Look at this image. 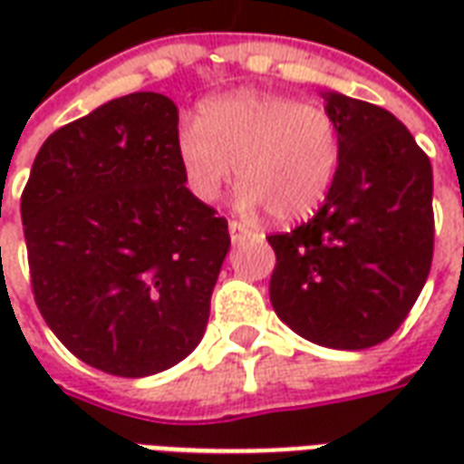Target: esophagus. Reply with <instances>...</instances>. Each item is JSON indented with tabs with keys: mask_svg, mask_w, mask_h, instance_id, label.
Returning <instances> with one entry per match:
<instances>
[{
	"mask_svg": "<svg viewBox=\"0 0 464 464\" xmlns=\"http://www.w3.org/2000/svg\"><path fill=\"white\" fill-rule=\"evenodd\" d=\"M228 233H231L233 243H241L246 236H251V231H248L246 226H241V223H236V221L228 223Z\"/></svg>",
	"mask_w": 464,
	"mask_h": 464,
	"instance_id": "1",
	"label": "esophagus"
}]
</instances>
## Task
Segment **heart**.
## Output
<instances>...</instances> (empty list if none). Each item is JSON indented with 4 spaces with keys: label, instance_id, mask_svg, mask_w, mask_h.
Wrapping results in <instances>:
<instances>
[{
    "label": "heart",
    "instance_id": "heart-1",
    "mask_svg": "<svg viewBox=\"0 0 464 464\" xmlns=\"http://www.w3.org/2000/svg\"><path fill=\"white\" fill-rule=\"evenodd\" d=\"M341 126L323 106L293 96L233 92L208 99L176 133L188 191L216 201L238 169L246 213L298 223L321 208L341 163Z\"/></svg>",
    "mask_w": 464,
    "mask_h": 464
}]
</instances>
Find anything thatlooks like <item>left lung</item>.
Segmentation results:
<instances>
[{
    "label": "left lung",
    "instance_id": "1",
    "mask_svg": "<svg viewBox=\"0 0 464 464\" xmlns=\"http://www.w3.org/2000/svg\"><path fill=\"white\" fill-rule=\"evenodd\" d=\"M341 126V163L318 213L276 251L273 311L305 341L365 350L408 318L432 263V166L395 116L323 92Z\"/></svg>",
    "mask_w": 464,
    "mask_h": 464
}]
</instances>
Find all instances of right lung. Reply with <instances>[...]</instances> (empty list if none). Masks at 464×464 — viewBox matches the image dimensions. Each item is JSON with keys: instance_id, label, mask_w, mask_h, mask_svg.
<instances>
[{"instance_id": "obj_1", "label": "right lung", "mask_w": 464, "mask_h": 464, "mask_svg": "<svg viewBox=\"0 0 464 464\" xmlns=\"http://www.w3.org/2000/svg\"><path fill=\"white\" fill-rule=\"evenodd\" d=\"M176 133L169 96L111 99L46 139L22 193L39 313L109 375L191 355L231 248L226 218L186 188Z\"/></svg>"}]
</instances>
